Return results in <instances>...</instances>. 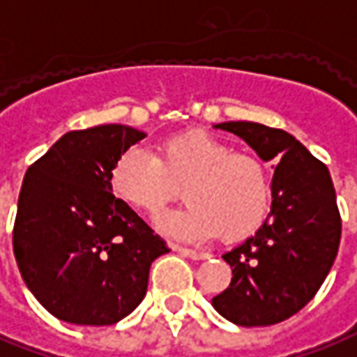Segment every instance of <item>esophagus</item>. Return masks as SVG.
Segmentation results:
<instances>
[{"label": "esophagus", "mask_w": 357, "mask_h": 357, "mask_svg": "<svg viewBox=\"0 0 357 357\" xmlns=\"http://www.w3.org/2000/svg\"><path fill=\"white\" fill-rule=\"evenodd\" d=\"M178 250L183 254V256L191 258V260H207V258H209V254H207V252H199V250L185 248V246H178Z\"/></svg>", "instance_id": "1"}]
</instances>
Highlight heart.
I'll list each match as a JSON object with an SVG mask.
<instances>
[{
    "mask_svg": "<svg viewBox=\"0 0 357 357\" xmlns=\"http://www.w3.org/2000/svg\"><path fill=\"white\" fill-rule=\"evenodd\" d=\"M109 185L127 207L158 219L174 199L188 205L168 215L162 229L179 240H211L222 234L238 242L256 234L271 209V176L266 164L205 130L162 138L156 152L127 148L109 174Z\"/></svg>",
    "mask_w": 357,
    "mask_h": 357,
    "instance_id": "1",
    "label": "heart"
}]
</instances>
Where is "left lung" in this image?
<instances>
[{
  "mask_svg": "<svg viewBox=\"0 0 357 357\" xmlns=\"http://www.w3.org/2000/svg\"><path fill=\"white\" fill-rule=\"evenodd\" d=\"M266 162H278L271 209L254 236L222 258L232 268L213 307L238 326H271L299 312L321 289L340 246L342 219L328 168L295 137L250 121L220 123Z\"/></svg>",
  "mask_w": 357,
  "mask_h": 357,
  "instance_id": "left-lung-1",
  "label": "left lung"
}]
</instances>
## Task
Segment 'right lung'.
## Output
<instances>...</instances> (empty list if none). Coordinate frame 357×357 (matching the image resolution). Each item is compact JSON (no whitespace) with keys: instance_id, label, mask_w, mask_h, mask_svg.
Returning <instances> with one entry per match:
<instances>
[{"instance_id":"1","label":"right lung","mask_w":357,"mask_h":357,"mask_svg":"<svg viewBox=\"0 0 357 357\" xmlns=\"http://www.w3.org/2000/svg\"><path fill=\"white\" fill-rule=\"evenodd\" d=\"M146 137L125 125L70 130L26 169L13 252L26 287L56 319L109 326L144 299L168 244L111 193L121 152Z\"/></svg>"}]
</instances>
